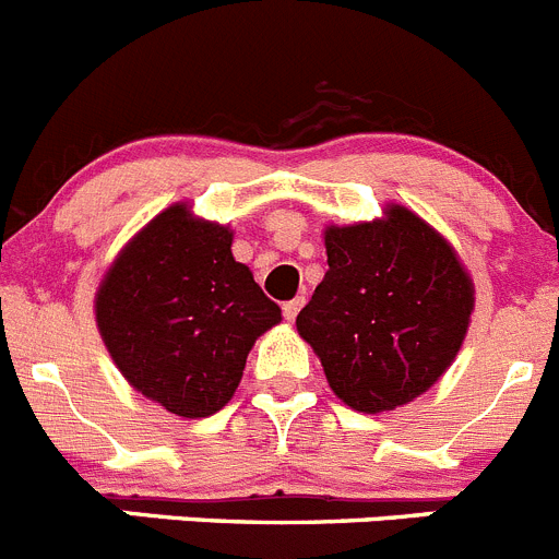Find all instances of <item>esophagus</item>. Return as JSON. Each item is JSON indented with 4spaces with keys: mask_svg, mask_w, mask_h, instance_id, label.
Instances as JSON below:
<instances>
[{
    "mask_svg": "<svg viewBox=\"0 0 559 559\" xmlns=\"http://www.w3.org/2000/svg\"><path fill=\"white\" fill-rule=\"evenodd\" d=\"M301 305H305V296H296V299L285 301V305H283V313H285V319H288V321H294L296 316H299Z\"/></svg>",
    "mask_w": 559,
    "mask_h": 559,
    "instance_id": "34e87169",
    "label": "esophagus"
}]
</instances>
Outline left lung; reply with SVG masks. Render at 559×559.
Instances as JSON below:
<instances>
[{"label": "left lung", "instance_id": "8db88e82", "mask_svg": "<svg viewBox=\"0 0 559 559\" xmlns=\"http://www.w3.org/2000/svg\"><path fill=\"white\" fill-rule=\"evenodd\" d=\"M330 271L296 316L326 382L357 413H385L427 393L457 357L474 280L454 246L404 204L324 229Z\"/></svg>", "mask_w": 559, "mask_h": 559}]
</instances>
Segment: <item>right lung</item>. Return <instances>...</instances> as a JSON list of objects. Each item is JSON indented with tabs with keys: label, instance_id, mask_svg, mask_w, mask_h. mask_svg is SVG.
Here are the masks:
<instances>
[{
	"label": "right lung",
	"instance_id": "right-lung-1",
	"mask_svg": "<svg viewBox=\"0 0 559 559\" xmlns=\"http://www.w3.org/2000/svg\"><path fill=\"white\" fill-rule=\"evenodd\" d=\"M99 335L127 382L179 418H207L233 399L254 341L283 321L229 224L177 202L107 265L94 296Z\"/></svg>",
	"mask_w": 559,
	"mask_h": 559
}]
</instances>
